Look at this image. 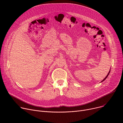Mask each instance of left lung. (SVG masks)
<instances>
[{"mask_svg":"<svg viewBox=\"0 0 123 123\" xmlns=\"http://www.w3.org/2000/svg\"><path fill=\"white\" fill-rule=\"evenodd\" d=\"M110 72H111V69H110V71H109V72L108 74H107V76H106V77H105V78H104V79H103V80H102V81H101V82H103L104 81H105V80H106V78H107L108 77V76H109V74H110Z\"/></svg>","mask_w":123,"mask_h":123,"instance_id":"1","label":"left lung"}]
</instances>
